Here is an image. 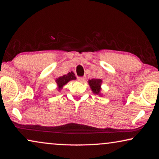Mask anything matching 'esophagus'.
I'll return each instance as SVG.
<instances>
[{
  "label": "esophagus",
  "mask_w": 159,
  "mask_h": 159,
  "mask_svg": "<svg viewBox=\"0 0 159 159\" xmlns=\"http://www.w3.org/2000/svg\"><path fill=\"white\" fill-rule=\"evenodd\" d=\"M85 80V79L84 77H79V78H78V80H79V82H84Z\"/></svg>",
  "instance_id": "34e87169"
}]
</instances>
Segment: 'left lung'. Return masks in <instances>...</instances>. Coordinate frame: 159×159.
Instances as JSON below:
<instances>
[{
	"instance_id": "1",
	"label": "left lung",
	"mask_w": 159,
	"mask_h": 159,
	"mask_svg": "<svg viewBox=\"0 0 159 159\" xmlns=\"http://www.w3.org/2000/svg\"><path fill=\"white\" fill-rule=\"evenodd\" d=\"M102 83V80L101 79H93L88 80V84H89L90 89L93 91V94H95V95H98L101 97L102 96V94L101 93Z\"/></svg>"
}]
</instances>
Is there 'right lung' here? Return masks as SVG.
<instances>
[{
    "label": "right lung",
    "mask_w": 159,
    "mask_h": 159,
    "mask_svg": "<svg viewBox=\"0 0 159 159\" xmlns=\"http://www.w3.org/2000/svg\"><path fill=\"white\" fill-rule=\"evenodd\" d=\"M76 77L75 76V74L73 71L69 72L68 74L66 75H64L62 76L59 77L58 79L55 80V82L57 83V90L60 92V91L62 89L63 86L65 85L67 83L71 81L72 80H76Z\"/></svg>",
    "instance_id": "add662e5"
}]
</instances>
